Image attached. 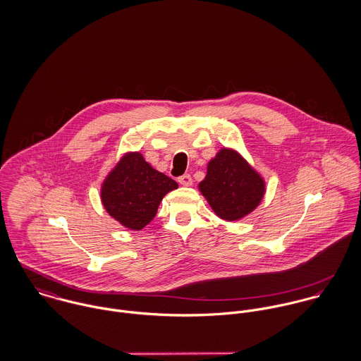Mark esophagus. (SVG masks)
<instances>
[{"mask_svg": "<svg viewBox=\"0 0 361 361\" xmlns=\"http://www.w3.org/2000/svg\"><path fill=\"white\" fill-rule=\"evenodd\" d=\"M178 182L182 185V186H192L193 180H192V176L189 173H185L182 176L178 178Z\"/></svg>", "mask_w": 361, "mask_h": 361, "instance_id": "34e87169", "label": "esophagus"}]
</instances>
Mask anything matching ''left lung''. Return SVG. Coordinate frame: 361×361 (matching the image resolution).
<instances>
[{"label":"left lung","instance_id":"8db88e82","mask_svg":"<svg viewBox=\"0 0 361 361\" xmlns=\"http://www.w3.org/2000/svg\"><path fill=\"white\" fill-rule=\"evenodd\" d=\"M199 189L219 218L238 221L261 203L265 182L238 152L224 147L208 162Z\"/></svg>","mask_w":361,"mask_h":361}]
</instances>
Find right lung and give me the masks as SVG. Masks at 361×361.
<instances>
[{
  "label": "right lung",
  "instance_id": "add662e5",
  "mask_svg": "<svg viewBox=\"0 0 361 361\" xmlns=\"http://www.w3.org/2000/svg\"><path fill=\"white\" fill-rule=\"evenodd\" d=\"M178 183L154 169L137 152L126 153L102 185L105 211L125 228L140 231L153 221L164 196Z\"/></svg>",
  "mask_w": 361,
  "mask_h": 361
}]
</instances>
